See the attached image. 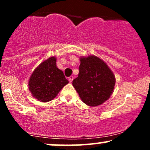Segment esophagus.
Returning <instances> with one entry per match:
<instances>
[{
    "mask_svg": "<svg viewBox=\"0 0 150 150\" xmlns=\"http://www.w3.org/2000/svg\"><path fill=\"white\" fill-rule=\"evenodd\" d=\"M73 78H74V77H73V76H70V77H68V80H69V82H73Z\"/></svg>",
    "mask_w": 150,
    "mask_h": 150,
    "instance_id": "1",
    "label": "esophagus"
}]
</instances>
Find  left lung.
I'll return each instance as SVG.
<instances>
[{"instance_id": "8db88e82", "label": "left lung", "mask_w": 150, "mask_h": 150, "mask_svg": "<svg viewBox=\"0 0 150 150\" xmlns=\"http://www.w3.org/2000/svg\"><path fill=\"white\" fill-rule=\"evenodd\" d=\"M79 74L73 85L80 99L89 106H97L112 94L116 79L106 63L96 56L80 58Z\"/></svg>"}]
</instances>
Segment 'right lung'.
Returning <instances> with one entry per match:
<instances>
[{
  "label": "right lung",
  "instance_id": "1",
  "mask_svg": "<svg viewBox=\"0 0 150 150\" xmlns=\"http://www.w3.org/2000/svg\"><path fill=\"white\" fill-rule=\"evenodd\" d=\"M68 83L63 71L56 66V58L53 56L42 62L34 70L28 85L34 98L48 102L54 99Z\"/></svg>",
  "mask_w": 150,
  "mask_h": 150
}]
</instances>
